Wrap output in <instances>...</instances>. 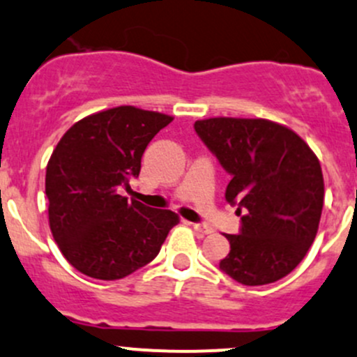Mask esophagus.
Masks as SVG:
<instances>
[{"label": "esophagus", "instance_id": "1", "mask_svg": "<svg viewBox=\"0 0 357 357\" xmlns=\"http://www.w3.org/2000/svg\"><path fill=\"white\" fill-rule=\"evenodd\" d=\"M193 229H195L197 233H199V235H208V233H212V228L211 226H207V225H200V222H193Z\"/></svg>", "mask_w": 357, "mask_h": 357}]
</instances>
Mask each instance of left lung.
Masks as SVG:
<instances>
[{
    "instance_id": "obj_1",
    "label": "left lung",
    "mask_w": 357,
    "mask_h": 357,
    "mask_svg": "<svg viewBox=\"0 0 357 357\" xmlns=\"http://www.w3.org/2000/svg\"><path fill=\"white\" fill-rule=\"evenodd\" d=\"M197 136L231 176L226 202L240 231L226 235L219 269L242 285H268L297 268L318 233L323 172L301 136L264 119L214 117L193 124Z\"/></svg>"
}]
</instances>
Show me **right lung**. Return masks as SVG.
<instances>
[{
  "label": "right lung",
  "instance_id": "1",
  "mask_svg": "<svg viewBox=\"0 0 357 357\" xmlns=\"http://www.w3.org/2000/svg\"><path fill=\"white\" fill-rule=\"evenodd\" d=\"M172 117L115 107L75 122L46 167L50 228L63 257L82 275L121 280L157 257L171 211L121 195L138 178L149 143Z\"/></svg>",
  "mask_w": 357,
  "mask_h": 357
}]
</instances>
